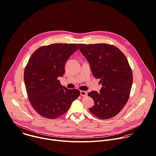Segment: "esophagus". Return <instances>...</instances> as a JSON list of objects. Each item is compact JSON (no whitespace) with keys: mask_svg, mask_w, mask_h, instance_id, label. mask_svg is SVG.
Instances as JSON below:
<instances>
[{"mask_svg":"<svg viewBox=\"0 0 156 156\" xmlns=\"http://www.w3.org/2000/svg\"><path fill=\"white\" fill-rule=\"evenodd\" d=\"M80 95L82 96H85L87 95V92H86L85 91H80Z\"/></svg>","mask_w":156,"mask_h":156,"instance_id":"obj_1","label":"esophagus"}]
</instances>
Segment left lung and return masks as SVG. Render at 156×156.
<instances>
[{
	"label": "left lung",
	"mask_w": 156,
	"mask_h": 156,
	"mask_svg": "<svg viewBox=\"0 0 156 156\" xmlns=\"http://www.w3.org/2000/svg\"><path fill=\"white\" fill-rule=\"evenodd\" d=\"M78 46L88 62L93 75L100 79L102 86L100 93L91 91L88 93L94 104L89 110L102 119L113 118L123 108L129 98L133 77L127 59L113 45Z\"/></svg>",
	"instance_id": "left-lung-1"
}]
</instances>
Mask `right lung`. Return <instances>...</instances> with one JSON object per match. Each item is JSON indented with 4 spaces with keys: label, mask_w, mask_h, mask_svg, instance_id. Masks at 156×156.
<instances>
[{
    "label": "right lung",
    "mask_w": 156,
    "mask_h": 156,
    "mask_svg": "<svg viewBox=\"0 0 156 156\" xmlns=\"http://www.w3.org/2000/svg\"><path fill=\"white\" fill-rule=\"evenodd\" d=\"M78 49L76 44H53L38 48L31 55L24 82L32 106L43 117L60 116L79 96V90L68 89L58 80L65 73L68 59Z\"/></svg>",
    "instance_id": "add662e5"
}]
</instances>
